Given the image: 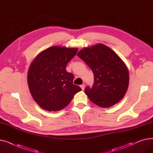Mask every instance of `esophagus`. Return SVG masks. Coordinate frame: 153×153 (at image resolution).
I'll use <instances>...</instances> for the list:
<instances>
[{
    "mask_svg": "<svg viewBox=\"0 0 153 153\" xmlns=\"http://www.w3.org/2000/svg\"><path fill=\"white\" fill-rule=\"evenodd\" d=\"M80 87H81V89H82V91H84V89H85V85H84V84H82V85H81L80 86Z\"/></svg>",
    "mask_w": 153,
    "mask_h": 153,
    "instance_id": "obj_1",
    "label": "esophagus"
}]
</instances>
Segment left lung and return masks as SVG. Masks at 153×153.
<instances>
[{"instance_id": "obj_1", "label": "left lung", "mask_w": 153, "mask_h": 153, "mask_svg": "<svg viewBox=\"0 0 153 153\" xmlns=\"http://www.w3.org/2000/svg\"><path fill=\"white\" fill-rule=\"evenodd\" d=\"M92 69L94 84L85 93L99 107H110L122 100L129 85V71L120 56L107 46L97 43L84 48L77 54Z\"/></svg>"}]
</instances>
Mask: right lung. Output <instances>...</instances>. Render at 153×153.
I'll list each match as a JSON object with an SVG mask.
<instances>
[{
  "instance_id": "add662e5",
  "label": "right lung",
  "mask_w": 153,
  "mask_h": 153,
  "mask_svg": "<svg viewBox=\"0 0 153 153\" xmlns=\"http://www.w3.org/2000/svg\"><path fill=\"white\" fill-rule=\"evenodd\" d=\"M77 50V48L53 46L39 53L30 64L27 74L28 88L32 97L43 109L61 110L82 91L73 84L74 75L66 70Z\"/></svg>"
}]
</instances>
